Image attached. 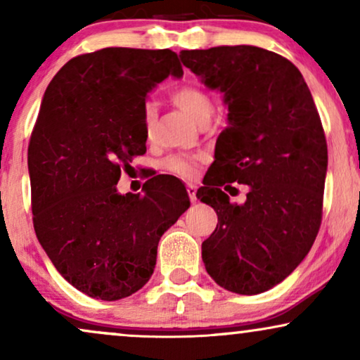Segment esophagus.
Masks as SVG:
<instances>
[{
  "mask_svg": "<svg viewBox=\"0 0 360 360\" xmlns=\"http://www.w3.org/2000/svg\"><path fill=\"white\" fill-rule=\"evenodd\" d=\"M187 192H188L190 200L197 202V187H195L193 184H188V185H187Z\"/></svg>",
  "mask_w": 360,
  "mask_h": 360,
  "instance_id": "34e87169",
  "label": "esophagus"
}]
</instances>
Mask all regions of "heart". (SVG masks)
Returning <instances> with one entry per match:
<instances>
[{"label": "heart", "instance_id": "obj_1", "mask_svg": "<svg viewBox=\"0 0 360 360\" xmlns=\"http://www.w3.org/2000/svg\"><path fill=\"white\" fill-rule=\"evenodd\" d=\"M172 101L179 108L184 110L188 117H192L197 123L202 122L205 117H210L212 112H214V101H212L207 91H203L198 86H179L176 90L172 91ZM155 117H157L155 105L152 101H146L143 105V125L146 136H152ZM163 170L170 172L172 175L181 176V179H192L197 168H195V162L190 157H185V155H172V157H168L163 162Z\"/></svg>", "mask_w": 360, "mask_h": 360}]
</instances>
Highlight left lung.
<instances>
[{
  "label": "left lung",
  "mask_w": 360,
  "mask_h": 360,
  "mask_svg": "<svg viewBox=\"0 0 360 360\" xmlns=\"http://www.w3.org/2000/svg\"><path fill=\"white\" fill-rule=\"evenodd\" d=\"M212 90L224 93L229 127L215 145L197 198L219 224L202 243L220 287L255 295L281 283L305 259L322 220L327 141L302 73L264 48L238 44L180 51ZM249 185L245 204L229 202L232 183Z\"/></svg>",
  "instance_id": "obj_1"
}]
</instances>
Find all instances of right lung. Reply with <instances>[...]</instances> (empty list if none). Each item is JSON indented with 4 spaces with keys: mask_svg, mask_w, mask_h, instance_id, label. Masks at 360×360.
Returning a JSON list of instances; mask_svg holds the SVG:
<instances>
[{
    "mask_svg": "<svg viewBox=\"0 0 360 360\" xmlns=\"http://www.w3.org/2000/svg\"><path fill=\"white\" fill-rule=\"evenodd\" d=\"M168 75H184L175 51L103 48L72 58L44 91L28 146L34 232L65 281L93 299L140 290L160 237L190 207L172 175L145 181L143 195L117 190L122 168L146 152V95Z\"/></svg>",
    "mask_w": 360,
    "mask_h": 360,
    "instance_id": "add662e5",
    "label": "right lung"
}]
</instances>
